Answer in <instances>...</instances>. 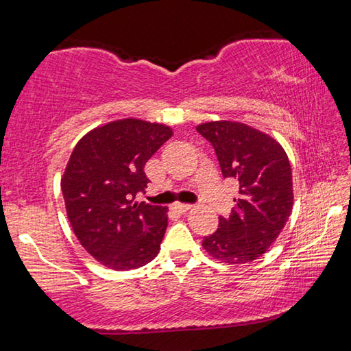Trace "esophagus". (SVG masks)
Listing matches in <instances>:
<instances>
[{
    "instance_id": "34e87169",
    "label": "esophagus",
    "mask_w": 351,
    "mask_h": 351,
    "mask_svg": "<svg viewBox=\"0 0 351 351\" xmlns=\"http://www.w3.org/2000/svg\"><path fill=\"white\" fill-rule=\"evenodd\" d=\"M173 209H175L176 212L186 213V212H189L190 209H192V206H190V204H184V203H176V204H173Z\"/></svg>"
}]
</instances>
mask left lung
Wrapping results in <instances>:
<instances>
[{"mask_svg":"<svg viewBox=\"0 0 351 351\" xmlns=\"http://www.w3.org/2000/svg\"><path fill=\"white\" fill-rule=\"evenodd\" d=\"M197 130L215 148L223 176L240 186L232 213L219 217L203 249L219 263H251L277 240L293 210L288 154L272 136L243 122L212 121Z\"/></svg>","mask_w":351,"mask_h":351,"instance_id":"1","label":"left lung"}]
</instances>
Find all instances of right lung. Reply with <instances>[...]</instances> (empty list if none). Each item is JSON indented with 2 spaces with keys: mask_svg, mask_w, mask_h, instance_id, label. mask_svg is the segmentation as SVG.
I'll use <instances>...</instances> for the list:
<instances>
[{
  "mask_svg": "<svg viewBox=\"0 0 351 351\" xmlns=\"http://www.w3.org/2000/svg\"><path fill=\"white\" fill-rule=\"evenodd\" d=\"M173 130L136 117L93 128L77 142L62 176L66 215L83 249L114 271L156 257L167 207L134 201L147 189L144 167Z\"/></svg>",
  "mask_w": 351,
  "mask_h": 351,
  "instance_id": "add662e5",
  "label": "right lung"
}]
</instances>
